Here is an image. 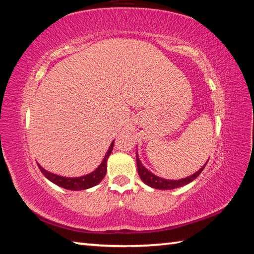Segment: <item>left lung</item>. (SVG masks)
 Returning <instances> with one entry per match:
<instances>
[{
    "instance_id": "8db88e82",
    "label": "left lung",
    "mask_w": 254,
    "mask_h": 254,
    "mask_svg": "<svg viewBox=\"0 0 254 254\" xmlns=\"http://www.w3.org/2000/svg\"><path fill=\"white\" fill-rule=\"evenodd\" d=\"M207 165V162L205 163V165L201 167V168L195 173L194 175L189 176L187 178H184V179H180V180H168V179H163L160 177H157L156 175H153L152 173H150L149 170H147L142 166V163L140 162L139 158H137V154H136V166H137V173H139L140 178L143 180L144 184H147L148 186L152 187V188H157V189H174V188H178V187H182L185 186V185L189 184L190 182H192L195 178L198 177L200 175L201 171L204 170L205 166Z\"/></svg>"
}]
</instances>
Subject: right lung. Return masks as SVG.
Listing matches in <instances>:
<instances>
[{
  "label": "right lung",
  "instance_id": "add662e5",
  "mask_svg": "<svg viewBox=\"0 0 254 254\" xmlns=\"http://www.w3.org/2000/svg\"><path fill=\"white\" fill-rule=\"evenodd\" d=\"M113 145H114V142H112L109 151H107V153L105 154L104 160L102 161L100 167H98L96 170H94L92 174L83 176V177H78V178L62 177V176H57V175L51 174V173H49V171L45 170L40 165H38V167H39L41 173L45 175V177H47L50 180V182H53L54 184L58 185V186H60V187L70 189V190H81V189H87V188L95 186V185H97L103 178L105 177L106 167H107L106 166L107 158L110 157L112 150H113Z\"/></svg>",
  "mask_w": 254,
  "mask_h": 254
}]
</instances>
